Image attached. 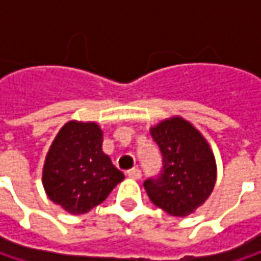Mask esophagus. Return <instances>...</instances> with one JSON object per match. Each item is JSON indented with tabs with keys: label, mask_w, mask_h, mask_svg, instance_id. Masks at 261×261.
Wrapping results in <instances>:
<instances>
[{
	"label": "esophagus",
	"mask_w": 261,
	"mask_h": 261,
	"mask_svg": "<svg viewBox=\"0 0 261 261\" xmlns=\"http://www.w3.org/2000/svg\"><path fill=\"white\" fill-rule=\"evenodd\" d=\"M127 175L133 178V180H140L142 178V171L137 169V168H133L130 171H127Z\"/></svg>",
	"instance_id": "34e87169"
}]
</instances>
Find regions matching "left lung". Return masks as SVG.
I'll list each match as a JSON object with an SVG mask.
<instances>
[{
	"mask_svg": "<svg viewBox=\"0 0 261 261\" xmlns=\"http://www.w3.org/2000/svg\"><path fill=\"white\" fill-rule=\"evenodd\" d=\"M151 136L160 149L162 168L143 187L152 204L171 216H187L215 187V157L199 131L181 118L160 122Z\"/></svg>",
	"mask_w": 261,
	"mask_h": 261,
	"instance_id": "left-lung-1",
	"label": "left lung"
}]
</instances>
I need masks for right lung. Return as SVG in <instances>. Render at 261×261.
Listing matches in <instances>:
<instances>
[{
	"label": "right lung",
	"instance_id": "right-lung-1",
	"mask_svg": "<svg viewBox=\"0 0 261 261\" xmlns=\"http://www.w3.org/2000/svg\"><path fill=\"white\" fill-rule=\"evenodd\" d=\"M102 131L92 122H68L54 139L43 166V187L49 199L83 215L101 204L124 180L102 152Z\"/></svg>",
	"mask_w": 261,
	"mask_h": 261
}]
</instances>
